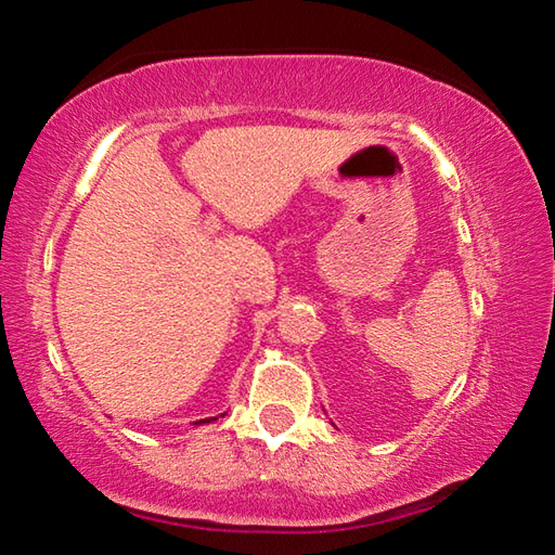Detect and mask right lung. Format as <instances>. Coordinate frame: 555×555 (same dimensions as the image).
Segmentation results:
<instances>
[{
    "instance_id": "obj_1",
    "label": "right lung",
    "mask_w": 555,
    "mask_h": 555,
    "mask_svg": "<svg viewBox=\"0 0 555 555\" xmlns=\"http://www.w3.org/2000/svg\"><path fill=\"white\" fill-rule=\"evenodd\" d=\"M210 421H215V418H203V421H198V424H210Z\"/></svg>"
}]
</instances>
